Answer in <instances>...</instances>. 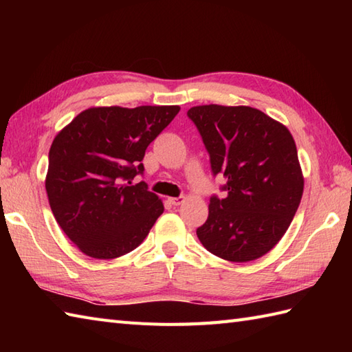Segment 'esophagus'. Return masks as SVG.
I'll list each match as a JSON object with an SVG mask.
<instances>
[{
    "label": "esophagus",
    "instance_id": "34e87169",
    "mask_svg": "<svg viewBox=\"0 0 352 352\" xmlns=\"http://www.w3.org/2000/svg\"><path fill=\"white\" fill-rule=\"evenodd\" d=\"M184 201V197H177V198H169V203L172 206H180Z\"/></svg>",
    "mask_w": 352,
    "mask_h": 352
}]
</instances>
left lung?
Masks as SVG:
<instances>
[{
	"label": "left lung",
	"mask_w": 352,
	"mask_h": 352,
	"mask_svg": "<svg viewBox=\"0 0 352 352\" xmlns=\"http://www.w3.org/2000/svg\"><path fill=\"white\" fill-rule=\"evenodd\" d=\"M222 174L226 198L213 195L208 218L197 228L207 251L245 263L271 251L301 203L304 178L295 140L283 124L257 109L210 104L188 111Z\"/></svg>",
	"instance_id": "1"
}]
</instances>
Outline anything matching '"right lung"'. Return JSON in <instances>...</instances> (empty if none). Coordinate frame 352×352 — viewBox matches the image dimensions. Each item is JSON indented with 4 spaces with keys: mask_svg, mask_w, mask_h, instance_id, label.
Here are the masks:
<instances>
[{
    "mask_svg": "<svg viewBox=\"0 0 352 352\" xmlns=\"http://www.w3.org/2000/svg\"><path fill=\"white\" fill-rule=\"evenodd\" d=\"M178 106L92 107L52 140L45 189L52 214L86 256L116 258L144 242L163 203L148 190V145L177 116Z\"/></svg>",
    "mask_w": 352,
    "mask_h": 352,
    "instance_id": "add662e5",
    "label": "right lung"
}]
</instances>
